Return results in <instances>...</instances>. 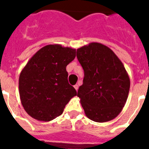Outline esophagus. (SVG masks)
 Returning <instances> with one entry per match:
<instances>
[{"mask_svg": "<svg viewBox=\"0 0 149 149\" xmlns=\"http://www.w3.org/2000/svg\"><path fill=\"white\" fill-rule=\"evenodd\" d=\"M74 88H75V89L77 91L78 90V88H79V85H78V84H75Z\"/></svg>", "mask_w": 149, "mask_h": 149, "instance_id": "34e87169", "label": "esophagus"}]
</instances>
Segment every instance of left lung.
I'll list each match as a JSON object with an SVG mask.
<instances>
[{
	"instance_id": "8db88e82",
	"label": "left lung",
	"mask_w": 149,
	"mask_h": 149,
	"mask_svg": "<svg viewBox=\"0 0 149 149\" xmlns=\"http://www.w3.org/2000/svg\"><path fill=\"white\" fill-rule=\"evenodd\" d=\"M77 57L84 72L77 97L85 115L99 123L112 120L129 93L130 79L123 63L112 49L97 42L77 49Z\"/></svg>"
}]
</instances>
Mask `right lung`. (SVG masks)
Instances as JSON below:
<instances>
[{
	"label": "right lung",
	"mask_w": 149,
	"mask_h": 149,
	"mask_svg": "<svg viewBox=\"0 0 149 149\" xmlns=\"http://www.w3.org/2000/svg\"><path fill=\"white\" fill-rule=\"evenodd\" d=\"M76 57V49L55 44L38 50L21 70L19 94L31 117L50 121L61 115L77 91L68 82L66 66Z\"/></svg>",
	"instance_id": "right-lung-1"
}]
</instances>
